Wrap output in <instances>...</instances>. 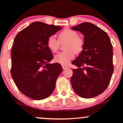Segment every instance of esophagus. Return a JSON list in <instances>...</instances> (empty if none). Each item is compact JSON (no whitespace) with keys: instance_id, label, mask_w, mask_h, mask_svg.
<instances>
[{"instance_id":"1","label":"esophagus","mask_w":123,"mask_h":123,"mask_svg":"<svg viewBox=\"0 0 123 123\" xmlns=\"http://www.w3.org/2000/svg\"><path fill=\"white\" fill-rule=\"evenodd\" d=\"M62 68H63V69H67V67L64 66V65H63V66H62Z\"/></svg>"}]
</instances>
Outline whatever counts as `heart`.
Listing matches in <instances>:
<instances>
[{"instance_id": "heart-1", "label": "heart", "mask_w": 123, "mask_h": 123, "mask_svg": "<svg viewBox=\"0 0 123 123\" xmlns=\"http://www.w3.org/2000/svg\"><path fill=\"white\" fill-rule=\"evenodd\" d=\"M78 34L75 31L70 28H65L59 34L60 41H68L65 49L66 51L61 52L55 55L54 61L63 65H67L70 60L74 58V52L80 53L83 49V41L78 37ZM59 41L54 36L48 38L47 45L53 53H56L59 48Z\"/></svg>"}]
</instances>
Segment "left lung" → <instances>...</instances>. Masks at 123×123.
Here are the masks:
<instances>
[{
  "label": "left lung",
  "mask_w": 123,
  "mask_h": 123,
  "mask_svg": "<svg viewBox=\"0 0 123 123\" xmlns=\"http://www.w3.org/2000/svg\"><path fill=\"white\" fill-rule=\"evenodd\" d=\"M84 36L83 49L72 64L73 89L82 98L102 93L109 85L114 71L113 50L108 35L96 25L84 22L72 27Z\"/></svg>",
  "instance_id": "obj_1"
}]
</instances>
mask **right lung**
<instances>
[{
  "label": "right lung",
  "mask_w": 123,
  "mask_h": 123,
  "mask_svg": "<svg viewBox=\"0 0 123 123\" xmlns=\"http://www.w3.org/2000/svg\"><path fill=\"white\" fill-rule=\"evenodd\" d=\"M62 27L35 22L17 35L12 49L11 75L25 96L33 100L46 98L53 93L63 69L53 59L48 38Z\"/></svg>",
  "instance_id": "add662e5"
}]
</instances>
